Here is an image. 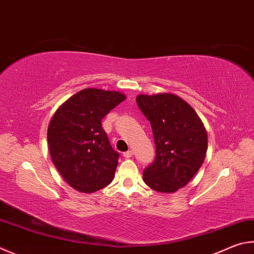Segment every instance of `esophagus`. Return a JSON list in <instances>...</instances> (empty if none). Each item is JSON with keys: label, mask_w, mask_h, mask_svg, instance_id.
Here are the masks:
<instances>
[{"label": "esophagus", "mask_w": 254, "mask_h": 254, "mask_svg": "<svg viewBox=\"0 0 254 254\" xmlns=\"http://www.w3.org/2000/svg\"><path fill=\"white\" fill-rule=\"evenodd\" d=\"M123 156L126 159H130V158H132L133 156V151H131V150H128V151H127V152H124L123 153Z\"/></svg>", "instance_id": "obj_1"}]
</instances>
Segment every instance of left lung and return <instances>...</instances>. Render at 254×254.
Segmentation results:
<instances>
[{
  "label": "left lung",
  "mask_w": 254,
  "mask_h": 254,
  "mask_svg": "<svg viewBox=\"0 0 254 254\" xmlns=\"http://www.w3.org/2000/svg\"><path fill=\"white\" fill-rule=\"evenodd\" d=\"M136 103L151 123L156 153L143 171V180L152 190L173 193L187 186L203 163L205 127L191 105L178 95L140 94Z\"/></svg>",
  "instance_id": "8db88e82"
}]
</instances>
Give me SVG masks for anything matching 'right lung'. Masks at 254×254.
Returning <instances> with one entry per match:
<instances>
[{"instance_id": "add662e5", "label": "right lung", "mask_w": 254, "mask_h": 254, "mask_svg": "<svg viewBox=\"0 0 254 254\" xmlns=\"http://www.w3.org/2000/svg\"><path fill=\"white\" fill-rule=\"evenodd\" d=\"M124 100L121 92L84 89L66 100L50 121L51 158L76 191L93 193L112 182L119 153L110 144L101 121Z\"/></svg>"}]
</instances>
